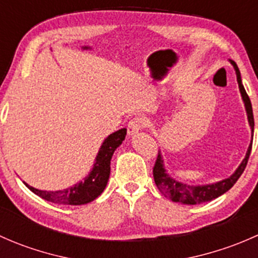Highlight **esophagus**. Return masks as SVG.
I'll return each mask as SVG.
<instances>
[{
	"label": "esophagus",
	"instance_id": "obj_1",
	"mask_svg": "<svg viewBox=\"0 0 258 258\" xmlns=\"http://www.w3.org/2000/svg\"><path fill=\"white\" fill-rule=\"evenodd\" d=\"M146 124H147V121H146L144 117H135L127 124V132H128L130 136H132V135L137 134L142 128H145Z\"/></svg>",
	"mask_w": 258,
	"mask_h": 258
}]
</instances>
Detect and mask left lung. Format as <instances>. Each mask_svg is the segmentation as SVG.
<instances>
[{
  "label": "left lung",
  "instance_id": "obj_1",
  "mask_svg": "<svg viewBox=\"0 0 258 258\" xmlns=\"http://www.w3.org/2000/svg\"><path fill=\"white\" fill-rule=\"evenodd\" d=\"M231 63H232L233 67H235L238 87H240L242 100H243L244 107H246L247 118H248V123L252 131V137H253L254 121H253V112H252L251 101H249L248 95L246 93V90H244L243 85H242L241 74L237 64H236L233 61H231ZM251 148H252V141L248 146L246 157L243 158V161H242L241 165L238 166V168L235 171L233 175H231L228 178L222 179V181L216 182V183L202 184V186H189V184L176 181V179H173L170 175H167V171H166L165 165H163V158L162 156H161V152H158L157 160H156L155 167H153V178H155V183L156 186H157V188L161 191V194L165 195L167 199L172 200L173 202H179V204H184V205H199V204H202V202L212 201V200L217 199L218 196H221V195H223L225 192H227L228 189H230L231 187L237 182V179L240 178L242 172H243L244 168H246L247 162H248Z\"/></svg>",
  "mask_w": 258,
  "mask_h": 258
}]
</instances>
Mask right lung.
<instances>
[{
    "label": "right lung",
    "instance_id": "1",
    "mask_svg": "<svg viewBox=\"0 0 258 258\" xmlns=\"http://www.w3.org/2000/svg\"><path fill=\"white\" fill-rule=\"evenodd\" d=\"M127 134L126 128H121L118 131L111 134L107 139L103 141L96 156L95 165H93L92 171L88 173L85 181H81L75 186L69 187L62 191H42L35 187L30 186L26 182L23 183L31 189L35 195L40 196L41 199L46 201L52 202L57 205H85L88 202L97 199L105 189L107 184L108 177H110L111 171V158L117 147L122 144Z\"/></svg>",
    "mask_w": 258,
    "mask_h": 258
}]
</instances>
